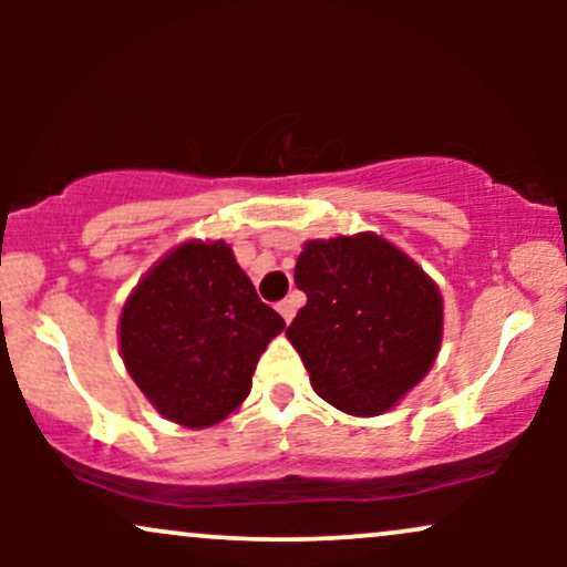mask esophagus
Listing matches in <instances>:
<instances>
[{
    "label": "esophagus",
    "mask_w": 567,
    "mask_h": 567,
    "mask_svg": "<svg viewBox=\"0 0 567 567\" xmlns=\"http://www.w3.org/2000/svg\"><path fill=\"white\" fill-rule=\"evenodd\" d=\"M277 311L285 317V322H290L296 317V301L292 298H285V301L277 303Z\"/></svg>",
    "instance_id": "34e87169"
}]
</instances>
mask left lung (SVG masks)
I'll use <instances>...</instances> for the list:
<instances>
[{"label":"left lung","mask_w":567,"mask_h":567,"mask_svg":"<svg viewBox=\"0 0 567 567\" xmlns=\"http://www.w3.org/2000/svg\"><path fill=\"white\" fill-rule=\"evenodd\" d=\"M296 285L306 306L285 336L324 402L379 415L429 373L442 341L440 290L386 239H311Z\"/></svg>","instance_id":"obj_1"}]
</instances>
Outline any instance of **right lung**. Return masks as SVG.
Wrapping results in <instances>:
<instances>
[{
  "label": "right lung",
  "mask_w": 567,
  "mask_h": 567,
  "mask_svg": "<svg viewBox=\"0 0 567 567\" xmlns=\"http://www.w3.org/2000/svg\"><path fill=\"white\" fill-rule=\"evenodd\" d=\"M285 320L258 298L226 243H186L141 279L120 317L122 360L165 419L224 421L250 394Z\"/></svg>",
  "instance_id": "add662e5"
}]
</instances>
